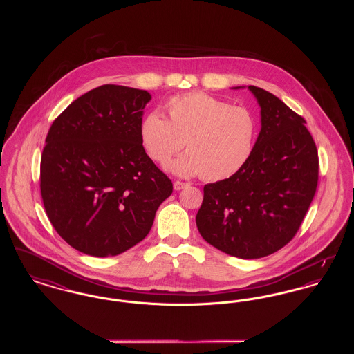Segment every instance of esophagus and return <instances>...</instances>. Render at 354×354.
<instances>
[{
  "mask_svg": "<svg viewBox=\"0 0 354 354\" xmlns=\"http://www.w3.org/2000/svg\"><path fill=\"white\" fill-rule=\"evenodd\" d=\"M185 185H187V183H185V182H180V180H175V182H174V189L179 191V189L185 188Z\"/></svg>",
  "mask_w": 354,
  "mask_h": 354,
  "instance_id": "esophagus-1",
  "label": "esophagus"
}]
</instances>
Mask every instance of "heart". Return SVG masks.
Returning a JSON list of instances; mask_svg holds the SVG:
<instances>
[{"instance_id":"obj_1","label":"heart","mask_w":354,"mask_h":354,"mask_svg":"<svg viewBox=\"0 0 354 354\" xmlns=\"http://www.w3.org/2000/svg\"><path fill=\"white\" fill-rule=\"evenodd\" d=\"M167 119L150 113L140 124V142L153 162L172 165L182 176L201 174L204 180L219 182L235 175L248 160L256 136V119L243 106L204 93H188L166 103Z\"/></svg>"}]
</instances>
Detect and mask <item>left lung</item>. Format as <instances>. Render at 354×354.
Returning <instances> with one entry per match:
<instances>
[{
  "label": "left lung",
  "mask_w": 354,
  "mask_h": 354,
  "mask_svg": "<svg viewBox=\"0 0 354 354\" xmlns=\"http://www.w3.org/2000/svg\"><path fill=\"white\" fill-rule=\"evenodd\" d=\"M261 107V130L245 165L204 185L196 225L221 252L259 259L297 234L319 182V153L305 119L270 91L248 86Z\"/></svg>",
  "instance_id": "8db88e82"
}]
</instances>
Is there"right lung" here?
I'll return each mask as SVG.
<instances>
[{
	"label": "right lung",
	"mask_w": 354,
	"mask_h": 354,
	"mask_svg": "<svg viewBox=\"0 0 354 354\" xmlns=\"http://www.w3.org/2000/svg\"><path fill=\"white\" fill-rule=\"evenodd\" d=\"M146 90L103 84L54 119L39 187L54 230L80 252L107 257L149 235L172 182L140 142Z\"/></svg>",
	"instance_id": "obj_1"
}]
</instances>
